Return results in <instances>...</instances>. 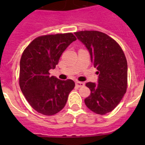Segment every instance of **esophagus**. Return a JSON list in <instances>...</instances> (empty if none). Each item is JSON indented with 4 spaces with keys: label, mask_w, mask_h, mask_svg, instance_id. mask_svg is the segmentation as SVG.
<instances>
[{
    "label": "esophagus",
    "mask_w": 145,
    "mask_h": 145,
    "mask_svg": "<svg viewBox=\"0 0 145 145\" xmlns=\"http://www.w3.org/2000/svg\"><path fill=\"white\" fill-rule=\"evenodd\" d=\"M75 85L78 88H81V87H83L85 85V83L82 82H76Z\"/></svg>",
    "instance_id": "esophagus-1"
}]
</instances>
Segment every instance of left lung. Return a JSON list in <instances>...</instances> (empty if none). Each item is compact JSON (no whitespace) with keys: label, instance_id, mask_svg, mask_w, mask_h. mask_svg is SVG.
<instances>
[{"label":"left lung","instance_id":"left-lung-1","mask_svg":"<svg viewBox=\"0 0 145 145\" xmlns=\"http://www.w3.org/2000/svg\"><path fill=\"white\" fill-rule=\"evenodd\" d=\"M87 47L91 63L99 71L98 83H86L91 94L85 99L88 109L99 115L111 112L123 97L127 88V62L120 46L99 31L74 33Z\"/></svg>","mask_w":145,"mask_h":145}]
</instances>
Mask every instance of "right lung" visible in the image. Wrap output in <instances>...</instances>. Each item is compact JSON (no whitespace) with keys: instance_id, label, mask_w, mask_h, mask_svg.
<instances>
[{"instance_id":"obj_1","label":"right lung","mask_w":145,"mask_h":145,"mask_svg":"<svg viewBox=\"0 0 145 145\" xmlns=\"http://www.w3.org/2000/svg\"><path fill=\"white\" fill-rule=\"evenodd\" d=\"M76 37L71 33L39 36L30 42L20 60L19 85L28 103L46 116L60 112L75 84L50 76L61 54Z\"/></svg>"}]
</instances>
